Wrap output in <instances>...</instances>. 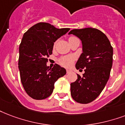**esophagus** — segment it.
<instances>
[{
	"label": "esophagus",
	"mask_w": 125,
	"mask_h": 125,
	"mask_svg": "<svg viewBox=\"0 0 125 125\" xmlns=\"http://www.w3.org/2000/svg\"><path fill=\"white\" fill-rule=\"evenodd\" d=\"M66 72L67 74H69V73H70L71 72H72V70H71V69H67Z\"/></svg>",
	"instance_id": "1"
}]
</instances>
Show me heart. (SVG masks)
<instances>
[{"instance_id":"1","label":"heart","mask_w":125,"mask_h":125,"mask_svg":"<svg viewBox=\"0 0 125 125\" xmlns=\"http://www.w3.org/2000/svg\"><path fill=\"white\" fill-rule=\"evenodd\" d=\"M74 38H75V37H70L69 40L74 39ZM73 61H74V58H73V56H67L62 57V58H60V63L63 66L66 67H70L72 65Z\"/></svg>"}]
</instances>
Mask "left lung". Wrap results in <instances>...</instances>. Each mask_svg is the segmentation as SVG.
<instances>
[{"mask_svg": "<svg viewBox=\"0 0 125 125\" xmlns=\"http://www.w3.org/2000/svg\"><path fill=\"white\" fill-rule=\"evenodd\" d=\"M77 37L82 42L83 53L75 65L84 69L83 77L71 83L73 99L80 104H88L100 94L109 79L113 62V47L106 35L95 28L73 29L69 35ZM81 70V69H80Z\"/></svg>", "mask_w": 125, "mask_h": 125, "instance_id": "left-lung-1", "label": "left lung"}]
</instances>
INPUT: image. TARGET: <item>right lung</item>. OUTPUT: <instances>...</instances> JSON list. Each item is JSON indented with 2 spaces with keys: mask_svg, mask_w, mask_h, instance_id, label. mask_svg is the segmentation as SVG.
I'll use <instances>...</instances> for the list:
<instances>
[{
  "mask_svg": "<svg viewBox=\"0 0 125 125\" xmlns=\"http://www.w3.org/2000/svg\"><path fill=\"white\" fill-rule=\"evenodd\" d=\"M69 29L41 22L29 29L23 36L19 47L18 68L23 86L32 98L43 100L50 96L55 82L66 74L65 69L59 65L50 68L46 63L54 42Z\"/></svg>",
  "mask_w": 125,
  "mask_h": 125,
  "instance_id": "obj_1",
  "label": "right lung"
}]
</instances>
